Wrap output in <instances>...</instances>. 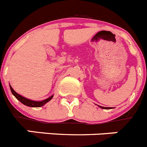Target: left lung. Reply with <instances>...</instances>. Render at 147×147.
Here are the masks:
<instances>
[{
  "instance_id": "obj_1",
  "label": "left lung",
  "mask_w": 147,
  "mask_h": 147,
  "mask_svg": "<svg viewBox=\"0 0 147 147\" xmlns=\"http://www.w3.org/2000/svg\"><path fill=\"white\" fill-rule=\"evenodd\" d=\"M99 107H101V108H102V109H109V108H107V107H101V106H99Z\"/></svg>"
}]
</instances>
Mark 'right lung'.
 <instances>
[{"instance_id": "right-lung-1", "label": "right lung", "mask_w": 147, "mask_h": 147, "mask_svg": "<svg viewBox=\"0 0 147 147\" xmlns=\"http://www.w3.org/2000/svg\"><path fill=\"white\" fill-rule=\"evenodd\" d=\"M10 88H11V90L12 94H13V95L14 96L16 97V98L20 101V102H22L23 105H26V106L31 107H40L43 106L46 103H47L48 101H49L52 98H53V96H51V97L43 100V101H32V100H30L28 99V98H24V97L22 96L21 95H20V94H18L17 93H16V91L12 88V87L11 86H10Z\"/></svg>"}]
</instances>
